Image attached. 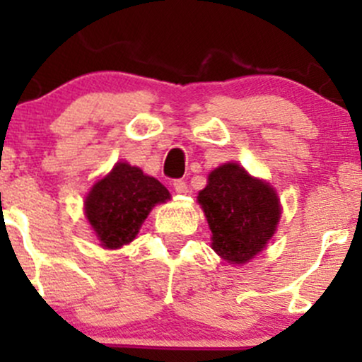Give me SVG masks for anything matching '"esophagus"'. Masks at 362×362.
Wrapping results in <instances>:
<instances>
[{"label":"esophagus","mask_w":362,"mask_h":362,"mask_svg":"<svg viewBox=\"0 0 362 362\" xmlns=\"http://www.w3.org/2000/svg\"><path fill=\"white\" fill-rule=\"evenodd\" d=\"M173 189H175L177 194H187L189 187H187V182L180 180V178H177V180H173Z\"/></svg>","instance_id":"34e87169"}]
</instances>
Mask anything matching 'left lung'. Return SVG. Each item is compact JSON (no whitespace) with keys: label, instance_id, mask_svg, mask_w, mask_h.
I'll use <instances>...</instances> for the list:
<instances>
[{"label":"left lung","instance_id":"obj_1","mask_svg":"<svg viewBox=\"0 0 362 362\" xmlns=\"http://www.w3.org/2000/svg\"><path fill=\"white\" fill-rule=\"evenodd\" d=\"M199 204L213 231V250L230 264H245L271 240L281 218L277 194L243 167L226 163L211 172Z\"/></svg>","mask_w":362,"mask_h":362}]
</instances>
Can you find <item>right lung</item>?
<instances>
[{
  "mask_svg": "<svg viewBox=\"0 0 362 362\" xmlns=\"http://www.w3.org/2000/svg\"><path fill=\"white\" fill-rule=\"evenodd\" d=\"M167 199L168 190L156 178L138 167L117 163L90 190L85 211L103 247L119 248L136 238L153 206Z\"/></svg>",
  "mask_w": 362,
  "mask_h": 362,
  "instance_id": "right-lung-1",
  "label": "right lung"
}]
</instances>
